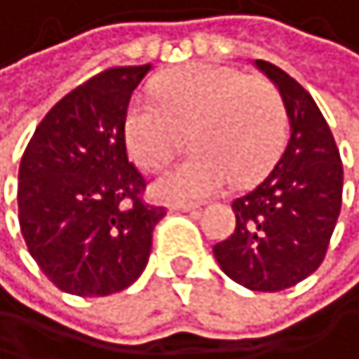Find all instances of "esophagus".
<instances>
[{"mask_svg": "<svg viewBox=\"0 0 359 359\" xmlns=\"http://www.w3.org/2000/svg\"><path fill=\"white\" fill-rule=\"evenodd\" d=\"M169 210H183V212H194L199 210V206H194V203H172Z\"/></svg>", "mask_w": 359, "mask_h": 359, "instance_id": "obj_1", "label": "esophagus"}]
</instances>
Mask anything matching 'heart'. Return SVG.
Returning a JSON list of instances; mask_svg holds the SVG:
<instances>
[{"mask_svg": "<svg viewBox=\"0 0 359 359\" xmlns=\"http://www.w3.org/2000/svg\"><path fill=\"white\" fill-rule=\"evenodd\" d=\"M156 100L135 98L123 133L144 169H160L183 149L192 153L151 185L162 201H201L231 178L250 185L264 176L282 151L286 114L273 84L226 66L194 64L156 82Z\"/></svg>", "mask_w": 359, "mask_h": 359, "instance_id": "b5f03b06", "label": "heart"}]
</instances>
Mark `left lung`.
<instances>
[{"instance_id": "8db88e82", "label": "left lung", "mask_w": 359, "mask_h": 359, "mask_svg": "<svg viewBox=\"0 0 359 359\" xmlns=\"http://www.w3.org/2000/svg\"><path fill=\"white\" fill-rule=\"evenodd\" d=\"M277 86L289 116V142L254 190L231 203L236 229L212 248L226 277L250 291H284L325 259L341 210L339 149L314 98L268 61H254Z\"/></svg>"}]
</instances>
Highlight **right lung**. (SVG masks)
Returning <instances> with one entry per match:
<instances>
[{
    "instance_id": "obj_1",
    "label": "right lung",
    "mask_w": 359,
    "mask_h": 359,
    "mask_svg": "<svg viewBox=\"0 0 359 359\" xmlns=\"http://www.w3.org/2000/svg\"><path fill=\"white\" fill-rule=\"evenodd\" d=\"M151 64L109 68L77 86L36 128L20 160L18 212L29 254L57 289L98 298L144 273L165 208L140 199L123 121Z\"/></svg>"
}]
</instances>
